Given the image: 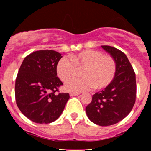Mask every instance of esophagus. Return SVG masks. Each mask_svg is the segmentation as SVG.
I'll use <instances>...</instances> for the list:
<instances>
[{
	"instance_id": "1",
	"label": "esophagus",
	"mask_w": 151,
	"mask_h": 151,
	"mask_svg": "<svg viewBox=\"0 0 151 151\" xmlns=\"http://www.w3.org/2000/svg\"><path fill=\"white\" fill-rule=\"evenodd\" d=\"M69 95L71 96H76L80 95V93H70Z\"/></svg>"
}]
</instances>
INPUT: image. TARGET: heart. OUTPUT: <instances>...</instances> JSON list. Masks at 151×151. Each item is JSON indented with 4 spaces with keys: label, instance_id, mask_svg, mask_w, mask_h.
Here are the masks:
<instances>
[{
    "label": "heart",
    "instance_id": "obj_1",
    "mask_svg": "<svg viewBox=\"0 0 151 151\" xmlns=\"http://www.w3.org/2000/svg\"><path fill=\"white\" fill-rule=\"evenodd\" d=\"M72 63L66 58L58 63L56 71L59 78L67 82L77 77L81 71L82 78L67 83L65 89L73 93H80L90 87L93 90L104 88L110 84L115 77L116 64L109 55H104L98 50H85L70 56Z\"/></svg>",
    "mask_w": 151,
    "mask_h": 151
}]
</instances>
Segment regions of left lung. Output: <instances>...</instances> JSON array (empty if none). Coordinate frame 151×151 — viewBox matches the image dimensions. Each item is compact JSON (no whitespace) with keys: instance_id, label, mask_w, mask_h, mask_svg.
<instances>
[{"instance_id":"left-lung-1","label":"left lung","mask_w":151,"mask_h":151,"mask_svg":"<svg viewBox=\"0 0 151 151\" xmlns=\"http://www.w3.org/2000/svg\"><path fill=\"white\" fill-rule=\"evenodd\" d=\"M101 48L115 60L116 71L110 84L93 96L85 112L93 123L107 126L122 121L132 111L136 100V77L123 52L106 45Z\"/></svg>"}]
</instances>
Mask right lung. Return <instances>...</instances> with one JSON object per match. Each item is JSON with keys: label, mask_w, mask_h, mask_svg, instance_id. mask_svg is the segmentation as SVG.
I'll return each instance as SVG.
<instances>
[{"label": "right lung", "mask_w": 151, "mask_h": 151, "mask_svg": "<svg viewBox=\"0 0 151 151\" xmlns=\"http://www.w3.org/2000/svg\"><path fill=\"white\" fill-rule=\"evenodd\" d=\"M61 54L54 50H39L22 61L15 82L18 108L30 121L50 123L56 121L69 99L68 93L58 94L63 83L57 77Z\"/></svg>", "instance_id": "1"}]
</instances>
